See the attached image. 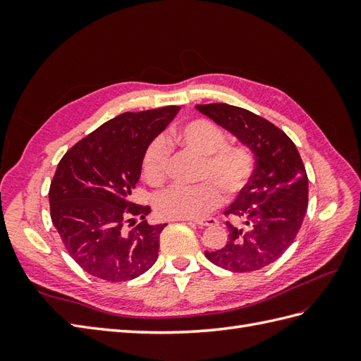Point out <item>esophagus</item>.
I'll return each mask as SVG.
<instances>
[{"mask_svg":"<svg viewBox=\"0 0 361 361\" xmlns=\"http://www.w3.org/2000/svg\"><path fill=\"white\" fill-rule=\"evenodd\" d=\"M188 224H194V225H197V226H200V228H203V226H212V225H217L219 221L216 220V219H202V220H186Z\"/></svg>","mask_w":361,"mask_h":361,"instance_id":"34e87169","label":"esophagus"}]
</instances>
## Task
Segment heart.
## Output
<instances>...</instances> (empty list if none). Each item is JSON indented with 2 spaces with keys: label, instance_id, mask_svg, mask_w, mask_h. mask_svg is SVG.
<instances>
[{
  "label": "heart",
  "instance_id": "obj_1",
  "mask_svg": "<svg viewBox=\"0 0 361 361\" xmlns=\"http://www.w3.org/2000/svg\"><path fill=\"white\" fill-rule=\"evenodd\" d=\"M169 141L202 155L200 178L211 180L197 186L175 185L155 200L157 212L164 219H202L221 203L219 186L229 195L239 194L255 172V157L243 144H228L226 135L208 119H194L175 127ZM169 147L155 137L144 152L142 173L150 185H159L167 175ZM216 185H214L213 183Z\"/></svg>",
  "mask_w": 361,
  "mask_h": 361
}]
</instances>
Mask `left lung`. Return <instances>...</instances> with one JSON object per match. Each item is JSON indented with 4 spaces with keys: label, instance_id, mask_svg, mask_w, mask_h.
Here are the masks:
<instances>
[{
    "label": "left lung",
    "instance_id": "1",
    "mask_svg": "<svg viewBox=\"0 0 361 361\" xmlns=\"http://www.w3.org/2000/svg\"><path fill=\"white\" fill-rule=\"evenodd\" d=\"M204 116L226 128L255 155V172L225 214L228 242L204 251L214 265L234 273L256 271L278 260L302 225L309 203V180L293 141L271 124L240 106L195 105Z\"/></svg>",
    "mask_w": 361,
    "mask_h": 361
}]
</instances>
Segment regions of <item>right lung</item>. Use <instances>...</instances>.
<instances>
[{"label": "right lung", "mask_w": 361, "mask_h": 361, "mask_svg": "<svg viewBox=\"0 0 361 361\" xmlns=\"http://www.w3.org/2000/svg\"><path fill=\"white\" fill-rule=\"evenodd\" d=\"M178 110L169 105L122 113L60 159L49 188L51 219L66 251L88 274L122 282L157 262L166 224L149 225V206L130 197L141 176L145 149ZM126 223L137 225L127 230Z\"/></svg>", "instance_id": "obj_1"}]
</instances>
